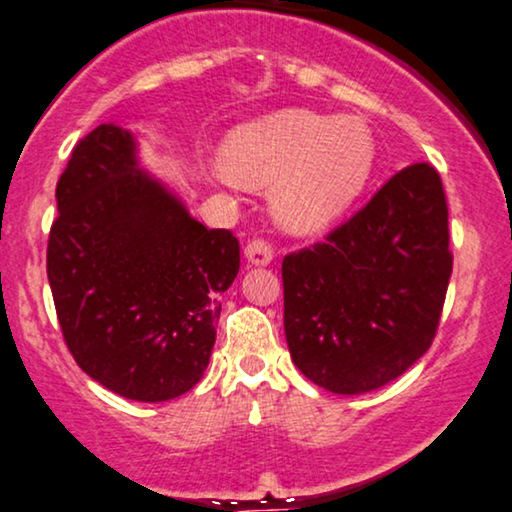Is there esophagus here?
<instances>
[{"mask_svg": "<svg viewBox=\"0 0 512 512\" xmlns=\"http://www.w3.org/2000/svg\"><path fill=\"white\" fill-rule=\"evenodd\" d=\"M245 260L255 264V267H267L274 260V248L267 241H262V238H255V241L245 245Z\"/></svg>", "mask_w": 512, "mask_h": 512, "instance_id": "obj_1", "label": "esophagus"}]
</instances>
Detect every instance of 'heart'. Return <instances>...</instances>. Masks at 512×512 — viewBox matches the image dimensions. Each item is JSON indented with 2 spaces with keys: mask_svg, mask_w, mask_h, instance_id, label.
I'll list each match as a JSON object with an SVG mask.
<instances>
[{
  "mask_svg": "<svg viewBox=\"0 0 512 512\" xmlns=\"http://www.w3.org/2000/svg\"><path fill=\"white\" fill-rule=\"evenodd\" d=\"M378 146L359 118L288 108L236 127L217 174L229 184L271 186L283 229L314 234L352 208L371 181Z\"/></svg>",
  "mask_w": 512,
  "mask_h": 512,
  "instance_id": "b5f03b06",
  "label": "heart"
}]
</instances>
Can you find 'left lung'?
Returning <instances> with one entry per match:
<instances>
[{
  "label": "left lung",
  "instance_id": "1",
  "mask_svg": "<svg viewBox=\"0 0 512 512\" xmlns=\"http://www.w3.org/2000/svg\"><path fill=\"white\" fill-rule=\"evenodd\" d=\"M451 264L442 179L404 167L326 241L283 260L295 366L335 394L392 383L435 340Z\"/></svg>",
  "mask_w": 512,
  "mask_h": 512
}]
</instances>
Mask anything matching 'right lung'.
Masks as SVG:
<instances>
[{"label": "right lung", "mask_w": 512, "mask_h": 512, "mask_svg": "<svg viewBox=\"0 0 512 512\" xmlns=\"http://www.w3.org/2000/svg\"><path fill=\"white\" fill-rule=\"evenodd\" d=\"M56 205L47 276L77 366L125 399L189 392L210 364L219 295L241 267L236 236L193 219L113 122L73 148Z\"/></svg>", "instance_id": "1"}]
</instances>
